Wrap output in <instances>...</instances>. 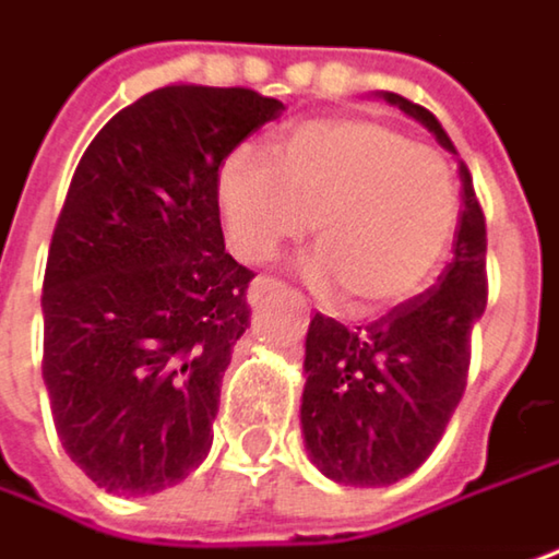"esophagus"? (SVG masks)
Returning a JSON list of instances; mask_svg holds the SVG:
<instances>
[{
  "label": "esophagus",
  "mask_w": 559,
  "mask_h": 559,
  "mask_svg": "<svg viewBox=\"0 0 559 559\" xmlns=\"http://www.w3.org/2000/svg\"><path fill=\"white\" fill-rule=\"evenodd\" d=\"M284 284H281L278 278H269V275H262V278H255L252 284H249V304L255 307V304H262L269 294H275V290H281Z\"/></svg>",
  "instance_id": "esophagus-1"
}]
</instances>
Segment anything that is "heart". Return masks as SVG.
Wrapping results in <instances>:
<instances>
[{"label": "heart", "instance_id": "obj_1", "mask_svg": "<svg viewBox=\"0 0 559 559\" xmlns=\"http://www.w3.org/2000/svg\"><path fill=\"white\" fill-rule=\"evenodd\" d=\"M217 207L246 262H269L317 221L313 284L338 287L348 313L378 317L429 287L461 191L438 150L378 118L338 115L284 130L272 159L233 150L217 173Z\"/></svg>", "mask_w": 559, "mask_h": 559}]
</instances>
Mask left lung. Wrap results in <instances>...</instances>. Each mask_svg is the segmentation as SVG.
<instances>
[{"instance_id": "left-lung-1", "label": "left lung", "mask_w": 559, "mask_h": 559, "mask_svg": "<svg viewBox=\"0 0 559 559\" xmlns=\"http://www.w3.org/2000/svg\"><path fill=\"white\" fill-rule=\"evenodd\" d=\"M454 150L429 108L386 92ZM454 259L429 290L368 326L348 330L317 313L307 330L300 406L310 461L345 486H386L426 464L471 374V338L486 307V217L461 163Z\"/></svg>"}]
</instances>
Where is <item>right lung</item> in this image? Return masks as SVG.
<instances>
[{"mask_svg":"<svg viewBox=\"0 0 559 559\" xmlns=\"http://www.w3.org/2000/svg\"><path fill=\"white\" fill-rule=\"evenodd\" d=\"M284 105L169 82L82 153L44 272V383L67 454L105 492L181 483L211 451L255 278L227 252L217 173Z\"/></svg>","mask_w":559,"mask_h":559,"instance_id":"1","label":"right lung"}]
</instances>
